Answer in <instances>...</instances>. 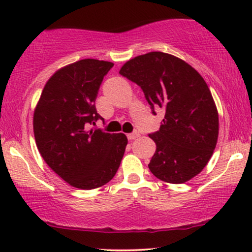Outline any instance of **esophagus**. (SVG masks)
Returning <instances> with one entry per match:
<instances>
[{"label": "esophagus", "mask_w": 252, "mask_h": 252, "mask_svg": "<svg viewBox=\"0 0 252 252\" xmlns=\"http://www.w3.org/2000/svg\"><path fill=\"white\" fill-rule=\"evenodd\" d=\"M139 136H140V133L136 132V130H135V132L130 133V134H128V135H127V137H128V140H130V141L135 140L136 137H139Z\"/></svg>", "instance_id": "obj_1"}]
</instances>
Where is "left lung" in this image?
<instances>
[{
  "label": "left lung",
  "instance_id": "1",
  "mask_svg": "<svg viewBox=\"0 0 252 252\" xmlns=\"http://www.w3.org/2000/svg\"><path fill=\"white\" fill-rule=\"evenodd\" d=\"M119 73L139 85L153 109L165 111L149 170L168 184L190 180L209 163L217 146L219 116L202 75L181 58L153 51L126 62Z\"/></svg>",
  "mask_w": 252,
  "mask_h": 252
}]
</instances>
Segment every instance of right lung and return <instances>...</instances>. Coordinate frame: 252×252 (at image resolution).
Here are the masks:
<instances>
[{
    "instance_id": "right-lung-1",
    "label": "right lung",
    "mask_w": 252,
    "mask_h": 252,
    "mask_svg": "<svg viewBox=\"0 0 252 252\" xmlns=\"http://www.w3.org/2000/svg\"><path fill=\"white\" fill-rule=\"evenodd\" d=\"M111 62L81 60L60 68L46 82L34 109L33 130L41 156L72 187L95 189L118 171L125 134L89 128L102 117L95 99Z\"/></svg>"
}]
</instances>
